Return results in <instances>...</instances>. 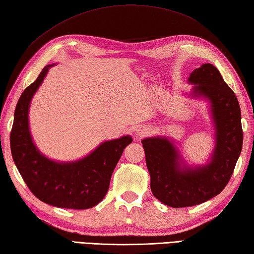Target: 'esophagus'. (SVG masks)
<instances>
[{
	"label": "esophagus",
	"instance_id": "obj_1",
	"mask_svg": "<svg viewBox=\"0 0 254 254\" xmlns=\"http://www.w3.org/2000/svg\"><path fill=\"white\" fill-rule=\"evenodd\" d=\"M150 132H151L150 127H141L139 128V130H137L136 135H137V137H143V136H145V135L149 134Z\"/></svg>",
	"mask_w": 254,
	"mask_h": 254
}]
</instances>
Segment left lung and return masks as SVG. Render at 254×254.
<instances>
[{"label": "left lung", "mask_w": 254, "mask_h": 254, "mask_svg": "<svg viewBox=\"0 0 254 254\" xmlns=\"http://www.w3.org/2000/svg\"><path fill=\"white\" fill-rule=\"evenodd\" d=\"M189 81L194 93L210 100L216 128V145L210 164L200 169H180L179 154L171 142L161 137L142 141L151 191L156 199L172 207L196 205L218 195L227 186L242 150L241 110L234 92L218 68L202 64Z\"/></svg>", "instance_id": "left-lung-1"}]
</instances>
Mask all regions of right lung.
<instances>
[{
  "label": "right lung",
  "instance_id": "obj_1",
  "mask_svg": "<svg viewBox=\"0 0 254 254\" xmlns=\"http://www.w3.org/2000/svg\"><path fill=\"white\" fill-rule=\"evenodd\" d=\"M45 66L18 99L10 144L14 163L31 192L44 203L64 209L84 210L96 205L108 193L110 180L131 136L107 141L77 162L57 163L36 150L29 131V105L44 80Z\"/></svg>",
  "mask_w": 254,
  "mask_h": 254
}]
</instances>
